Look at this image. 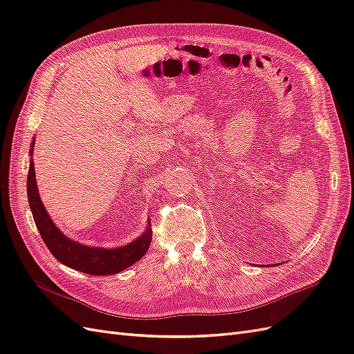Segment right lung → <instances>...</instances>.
<instances>
[{"instance_id":"right-lung-1","label":"right lung","mask_w":354,"mask_h":354,"mask_svg":"<svg viewBox=\"0 0 354 354\" xmlns=\"http://www.w3.org/2000/svg\"><path fill=\"white\" fill-rule=\"evenodd\" d=\"M34 146L35 138H32L28 171V201L41 238L47 245L50 252L55 255V259L62 264L71 267V269L94 276L116 274L140 260L147 252L152 241L151 226H147L136 241L120 246V248H99V246L84 245L68 238L66 234H63L62 230L57 229L56 223L50 218L39 198L34 159H32ZM147 224H151V221Z\"/></svg>"}]
</instances>
